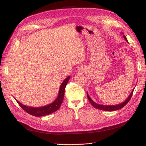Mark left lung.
I'll return each instance as SVG.
<instances>
[{
  "label": "left lung",
  "mask_w": 146,
  "mask_h": 146,
  "mask_svg": "<svg viewBox=\"0 0 146 146\" xmlns=\"http://www.w3.org/2000/svg\"><path fill=\"white\" fill-rule=\"evenodd\" d=\"M123 38H124V39L127 41V39L126 37L125 36H123ZM134 90V89H133V90L131 93V94L129 95V97L126 99L125 101L123 102L122 104H120L119 105H100V104H96L95 102L93 101L91 99V98L89 97L88 93H87V97H88V100L90 101V104L92 105V106H94V107H95V108H97V109L102 110H105V111H115V110H118L120 109V108H123L125 105H127V104L128 103L129 100H131Z\"/></svg>",
  "instance_id": "8db88e82"
}]
</instances>
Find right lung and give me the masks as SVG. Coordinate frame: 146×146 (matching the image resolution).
Returning a JSON list of instances; mask_svg holds the SVG:
<instances>
[{
	"label": "right lung",
	"instance_id": "right-lung-1",
	"mask_svg": "<svg viewBox=\"0 0 146 146\" xmlns=\"http://www.w3.org/2000/svg\"><path fill=\"white\" fill-rule=\"evenodd\" d=\"M70 78V76H68L67 78L63 82V83H61L57 98L52 103L46 105V106L38 107V108L27 107L26 105H24L23 104H21L20 102H18L17 100H15L17 101L18 104L19 105V106L23 108L24 110H25L27 113L31 115L36 116V117H42V116L47 115L54 112L55 111L58 110L59 108H60L64 98L65 87H66V86L67 85L68 81H69Z\"/></svg>",
	"mask_w": 146,
	"mask_h": 146
}]
</instances>
